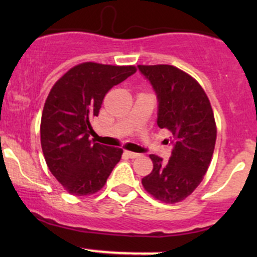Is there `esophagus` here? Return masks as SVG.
I'll return each instance as SVG.
<instances>
[{"mask_svg":"<svg viewBox=\"0 0 257 257\" xmlns=\"http://www.w3.org/2000/svg\"><path fill=\"white\" fill-rule=\"evenodd\" d=\"M125 154L128 155L129 158H132V159H134V158H138L139 157V154L138 153H134V152H129V150H126L125 152Z\"/></svg>","mask_w":257,"mask_h":257,"instance_id":"esophagus-1","label":"esophagus"}]
</instances>
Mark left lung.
Segmentation results:
<instances>
[{"mask_svg":"<svg viewBox=\"0 0 257 257\" xmlns=\"http://www.w3.org/2000/svg\"><path fill=\"white\" fill-rule=\"evenodd\" d=\"M139 71L152 83L159 100L158 126L172 133L169 162L150 154L153 170L142 179L157 200L175 204L188 198L208 172L216 142L211 104L198 80L169 64L144 66Z\"/></svg>","mask_w":257,"mask_h":257,"instance_id":"1","label":"left lung"}]
</instances>
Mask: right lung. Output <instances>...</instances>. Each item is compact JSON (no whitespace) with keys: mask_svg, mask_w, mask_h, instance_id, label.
Instances as JSON below:
<instances>
[{"mask_svg":"<svg viewBox=\"0 0 257 257\" xmlns=\"http://www.w3.org/2000/svg\"><path fill=\"white\" fill-rule=\"evenodd\" d=\"M134 66L84 62L53 84L41 118V147L49 172L67 193L92 195L107 183L123 149L93 143L90 120L110 88L136 73Z\"/></svg>","mask_w":257,"mask_h":257,"instance_id":"right-lung-1","label":"right lung"}]
</instances>
